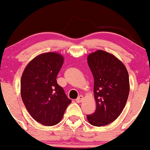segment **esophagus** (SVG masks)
I'll list each match as a JSON object with an SVG mask.
<instances>
[{
    "label": "esophagus",
    "instance_id": "esophagus-1",
    "mask_svg": "<svg viewBox=\"0 0 150 150\" xmlns=\"http://www.w3.org/2000/svg\"><path fill=\"white\" fill-rule=\"evenodd\" d=\"M83 99H84V97H83L82 96H79V97L76 98V101L77 103H81V102L83 100Z\"/></svg>",
    "mask_w": 150,
    "mask_h": 150
}]
</instances>
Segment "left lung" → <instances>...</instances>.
I'll use <instances>...</instances> for the list:
<instances>
[{
  "mask_svg": "<svg viewBox=\"0 0 150 150\" xmlns=\"http://www.w3.org/2000/svg\"><path fill=\"white\" fill-rule=\"evenodd\" d=\"M87 63L94 78L96 112L87 115L92 125L104 126L114 122L125 107L129 91V76L123 63L103 50L90 54Z\"/></svg>",
  "mask_w": 150,
  "mask_h": 150,
  "instance_id": "8db88e82",
  "label": "left lung"
}]
</instances>
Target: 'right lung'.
I'll list each match as a JSON object with an SVG mask.
<instances>
[{
    "mask_svg": "<svg viewBox=\"0 0 150 150\" xmlns=\"http://www.w3.org/2000/svg\"><path fill=\"white\" fill-rule=\"evenodd\" d=\"M63 63V56L58 53H44L28 63L22 76L23 103L31 117L44 125L59 123L71 103L57 83Z\"/></svg>",
    "mask_w": 150,
    "mask_h": 150,
    "instance_id": "1",
    "label": "right lung"
}]
</instances>
